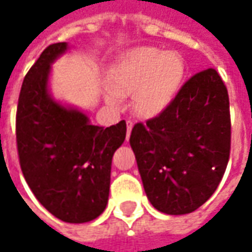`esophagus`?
<instances>
[{"mask_svg":"<svg viewBox=\"0 0 252 252\" xmlns=\"http://www.w3.org/2000/svg\"><path fill=\"white\" fill-rule=\"evenodd\" d=\"M126 126H127V137H126V140H129V137H130V133H131V129H133V122L126 121Z\"/></svg>","mask_w":252,"mask_h":252,"instance_id":"obj_1","label":"esophagus"}]
</instances>
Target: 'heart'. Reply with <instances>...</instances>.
<instances>
[{
    "mask_svg": "<svg viewBox=\"0 0 252 252\" xmlns=\"http://www.w3.org/2000/svg\"><path fill=\"white\" fill-rule=\"evenodd\" d=\"M187 74L184 57L174 50L141 46L131 49L112 65L105 99L121 108L123 96L131 95V106L137 116L153 119L175 101Z\"/></svg>",
    "mask_w": 252,
    "mask_h": 252,
    "instance_id": "heart-1",
    "label": "heart"
}]
</instances>
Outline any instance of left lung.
Instances as JSON below:
<instances>
[{
	"label": "left lung",
	"mask_w": 252,
	"mask_h": 252,
	"mask_svg": "<svg viewBox=\"0 0 252 252\" xmlns=\"http://www.w3.org/2000/svg\"><path fill=\"white\" fill-rule=\"evenodd\" d=\"M230 136L227 88L215 68L189 78L157 118L134 125L130 146L151 205L175 216L200 208L224 175Z\"/></svg>",
	"instance_id": "1"
}]
</instances>
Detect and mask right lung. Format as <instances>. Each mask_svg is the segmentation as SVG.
<instances>
[{
    "label": "right lung",
    "instance_id": "obj_1",
    "mask_svg": "<svg viewBox=\"0 0 252 252\" xmlns=\"http://www.w3.org/2000/svg\"><path fill=\"white\" fill-rule=\"evenodd\" d=\"M70 49L50 44L25 77L16 111V144L24 177L36 199L65 223H87L106 208L113 153L126 122L92 125L87 113L54 99L52 64Z\"/></svg>",
    "mask_w": 252,
    "mask_h": 252
}]
</instances>
